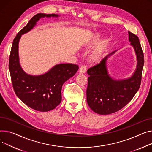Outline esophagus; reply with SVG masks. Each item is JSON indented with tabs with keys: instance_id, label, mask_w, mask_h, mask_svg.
<instances>
[{
	"instance_id": "obj_1",
	"label": "esophagus",
	"mask_w": 152,
	"mask_h": 152,
	"mask_svg": "<svg viewBox=\"0 0 152 152\" xmlns=\"http://www.w3.org/2000/svg\"><path fill=\"white\" fill-rule=\"evenodd\" d=\"M86 71H87L86 66V65H83L79 69V73H82V74H84V73H86Z\"/></svg>"
}]
</instances>
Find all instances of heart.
I'll return each instance as SVG.
<instances>
[{
	"instance_id": "1",
	"label": "heart",
	"mask_w": 152,
	"mask_h": 152,
	"mask_svg": "<svg viewBox=\"0 0 152 152\" xmlns=\"http://www.w3.org/2000/svg\"><path fill=\"white\" fill-rule=\"evenodd\" d=\"M102 38V35L99 33L96 34L87 45V48L92 47L99 43ZM109 39H105L99 43V45L95 48V49L91 54L90 56V60L94 64L99 63L103 58L104 52L109 45Z\"/></svg>"
}]
</instances>
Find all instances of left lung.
<instances>
[{
  "instance_id": "obj_1",
  "label": "left lung",
  "mask_w": 152,
  "mask_h": 152,
  "mask_svg": "<svg viewBox=\"0 0 152 152\" xmlns=\"http://www.w3.org/2000/svg\"><path fill=\"white\" fill-rule=\"evenodd\" d=\"M128 35L137 59L136 68L129 77L115 79L109 73L107 59L117 50L107 55L99 64L87 72L89 75L87 102L90 109L98 114H110L123 108L133 99L140 86L144 54L138 37L129 32Z\"/></svg>"
}]
</instances>
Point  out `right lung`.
I'll list each match as a JSON object with an SVG mask.
<instances>
[{"label": "right lung", "instance_id": "add662e5", "mask_svg": "<svg viewBox=\"0 0 152 152\" xmlns=\"http://www.w3.org/2000/svg\"><path fill=\"white\" fill-rule=\"evenodd\" d=\"M58 16L56 14L44 13L35 15L15 38L9 58V69L16 95L27 106L41 112L51 110L60 103L62 86L75 75L79 66L71 64H60L44 74L28 75L20 65L19 42L21 35L30 31L41 18Z\"/></svg>", "mask_w": 152, "mask_h": 152}]
</instances>
